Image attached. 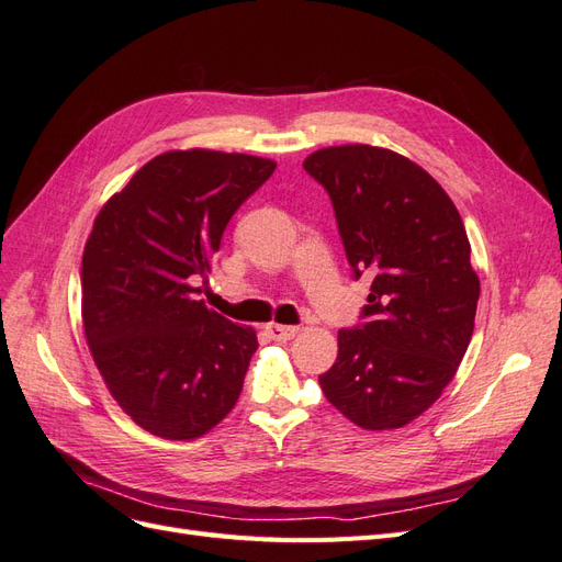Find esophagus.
Returning <instances> with one entry per match:
<instances>
[{"label":"esophagus","instance_id":"1","mask_svg":"<svg viewBox=\"0 0 562 562\" xmlns=\"http://www.w3.org/2000/svg\"><path fill=\"white\" fill-rule=\"evenodd\" d=\"M267 333L271 335V339H277V342H285V339H293L300 328L297 326H281V323H269Z\"/></svg>","mask_w":562,"mask_h":562}]
</instances>
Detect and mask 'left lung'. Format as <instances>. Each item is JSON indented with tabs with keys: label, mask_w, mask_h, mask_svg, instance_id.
<instances>
[{
	"label": "left lung",
	"mask_w": 562,
	"mask_h": 562,
	"mask_svg": "<svg viewBox=\"0 0 562 562\" xmlns=\"http://www.w3.org/2000/svg\"><path fill=\"white\" fill-rule=\"evenodd\" d=\"M302 166L333 201L353 279H372L321 389L363 429L405 427L443 394L471 342L481 281L464 223L443 187L391 149L326 147Z\"/></svg>",
	"instance_id": "8db88e82"
}]
</instances>
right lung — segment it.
Here are the masks:
<instances>
[{
  "label": "right lung",
  "instance_id": "1",
  "mask_svg": "<svg viewBox=\"0 0 562 562\" xmlns=\"http://www.w3.org/2000/svg\"><path fill=\"white\" fill-rule=\"evenodd\" d=\"M277 164L213 149L147 161L98 213L81 260L93 361L145 431L192 440L239 401L258 337L196 300L223 232Z\"/></svg>",
  "mask_w": 562,
  "mask_h": 562
}]
</instances>
